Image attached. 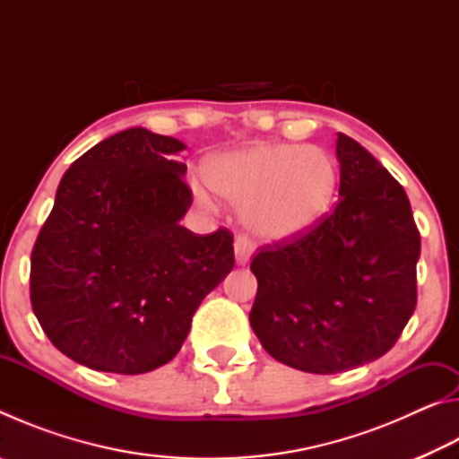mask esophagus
<instances>
[{
    "label": "esophagus",
    "mask_w": 459,
    "mask_h": 459,
    "mask_svg": "<svg viewBox=\"0 0 459 459\" xmlns=\"http://www.w3.org/2000/svg\"><path fill=\"white\" fill-rule=\"evenodd\" d=\"M253 248H255V243H253L251 237H247V235L237 237V240H235V259H237L238 265H247V263L251 261Z\"/></svg>",
    "instance_id": "34e87169"
}]
</instances>
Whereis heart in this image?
Wrapping results in <instances>:
<instances>
[{
    "instance_id": "obj_1",
    "label": "heart",
    "mask_w": 459,
    "mask_h": 459,
    "mask_svg": "<svg viewBox=\"0 0 459 459\" xmlns=\"http://www.w3.org/2000/svg\"><path fill=\"white\" fill-rule=\"evenodd\" d=\"M204 178L214 194L240 206L245 227L265 238H290L314 227L338 188L336 164L316 145L255 143L214 155ZM194 196L211 204L202 186H194Z\"/></svg>"
}]
</instances>
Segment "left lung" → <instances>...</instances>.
<instances>
[{"mask_svg":"<svg viewBox=\"0 0 459 459\" xmlns=\"http://www.w3.org/2000/svg\"><path fill=\"white\" fill-rule=\"evenodd\" d=\"M340 198L298 237L259 248L248 322L287 367L336 375L386 354L417 306L421 237L403 186L338 134Z\"/></svg>","mask_w":459,"mask_h":459,"instance_id":"left-lung-1","label":"left lung"}]
</instances>
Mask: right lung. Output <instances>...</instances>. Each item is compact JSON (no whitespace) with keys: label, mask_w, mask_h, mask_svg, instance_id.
I'll return each mask as SVG.
<instances>
[{"label":"right lung","mask_w":459,"mask_h":459,"mask_svg":"<svg viewBox=\"0 0 459 459\" xmlns=\"http://www.w3.org/2000/svg\"><path fill=\"white\" fill-rule=\"evenodd\" d=\"M134 127L62 176L32 248L30 299L46 336L92 370L142 375L174 359L202 299L235 267L232 232L194 235L184 150Z\"/></svg>","instance_id":"right-lung-1"}]
</instances>
